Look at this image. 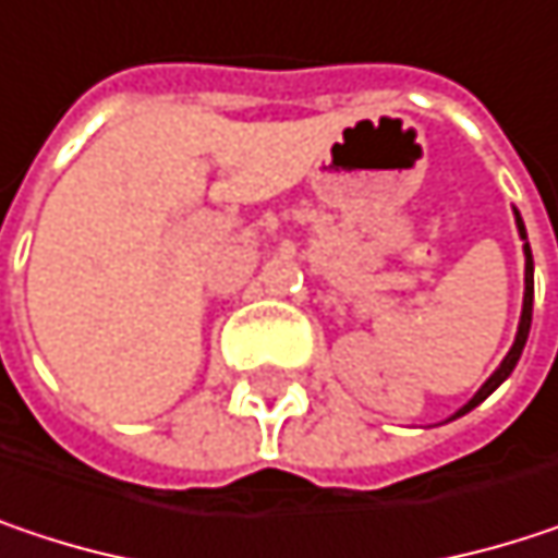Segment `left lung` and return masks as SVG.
Wrapping results in <instances>:
<instances>
[{
    "label": "left lung",
    "mask_w": 558,
    "mask_h": 558,
    "mask_svg": "<svg viewBox=\"0 0 558 558\" xmlns=\"http://www.w3.org/2000/svg\"><path fill=\"white\" fill-rule=\"evenodd\" d=\"M513 219H517V232H520V239H523V258H526V265H523V310H520V323H517V336H513V345H510V352L504 355V362L495 368V375L482 385V388L475 390V397L465 403V407H459L449 420H459V416H465L469 410H475L482 400H488L495 390L501 388L504 381L510 378V372L517 368V362H520V355H523V345H526V336H530V319H533V255H530V242H526V229H523V219H520V213L513 209Z\"/></svg>",
    "instance_id": "8db88e82"
}]
</instances>
